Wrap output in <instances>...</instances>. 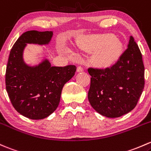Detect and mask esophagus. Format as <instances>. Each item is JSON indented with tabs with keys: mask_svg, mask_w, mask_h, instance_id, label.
Returning <instances> with one entry per match:
<instances>
[{
	"mask_svg": "<svg viewBox=\"0 0 151 151\" xmlns=\"http://www.w3.org/2000/svg\"><path fill=\"white\" fill-rule=\"evenodd\" d=\"M84 69L82 66H79L78 67H77V72H82V71H83Z\"/></svg>",
	"mask_w": 151,
	"mask_h": 151,
	"instance_id": "esophagus-1",
	"label": "esophagus"
}]
</instances>
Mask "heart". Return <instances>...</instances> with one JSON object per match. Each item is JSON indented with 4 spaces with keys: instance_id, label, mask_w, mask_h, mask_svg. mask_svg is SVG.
<instances>
[{
    "instance_id": "b5f03b06",
    "label": "heart",
    "mask_w": 151,
    "mask_h": 151,
    "mask_svg": "<svg viewBox=\"0 0 151 151\" xmlns=\"http://www.w3.org/2000/svg\"><path fill=\"white\" fill-rule=\"evenodd\" d=\"M82 50L96 51L95 61L101 66H108L116 61L121 53L119 41L110 35H101L93 40H88L80 44Z\"/></svg>"
}]
</instances>
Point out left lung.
<instances>
[{
	"label": "left lung",
	"instance_id": "8db88e82",
	"mask_svg": "<svg viewBox=\"0 0 151 151\" xmlns=\"http://www.w3.org/2000/svg\"><path fill=\"white\" fill-rule=\"evenodd\" d=\"M88 71L92 77L88 100L98 113L117 118L134 109L145 86L142 53L134 37L115 64Z\"/></svg>",
	"mask_w": 151,
	"mask_h": 151
}]
</instances>
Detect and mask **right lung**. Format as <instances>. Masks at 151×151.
<instances>
[{"instance_id":"obj_1","label":"right lung","mask_w":151,"mask_h":151,"mask_svg":"<svg viewBox=\"0 0 151 151\" xmlns=\"http://www.w3.org/2000/svg\"><path fill=\"white\" fill-rule=\"evenodd\" d=\"M53 32L35 30L23 33L13 45L6 70V88L12 106L31 119L48 116L58 107L63 85L75 74L77 67L51 66L45 60L35 67L24 63L22 52L27 43L50 42Z\"/></svg>"}]
</instances>
